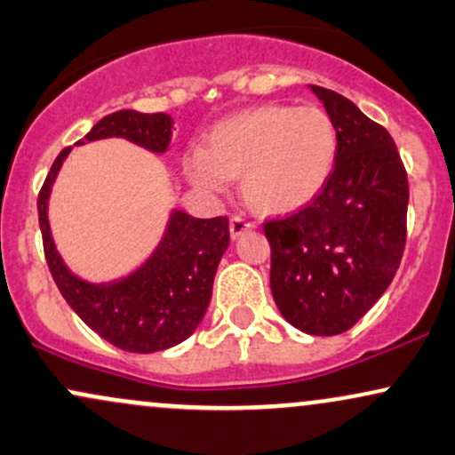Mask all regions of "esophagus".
<instances>
[{
  "mask_svg": "<svg viewBox=\"0 0 455 455\" xmlns=\"http://www.w3.org/2000/svg\"><path fill=\"white\" fill-rule=\"evenodd\" d=\"M255 228V223H251V221H247V219L244 217H232L229 219V234H232V238L236 240L238 236H243L244 232H249V229H253Z\"/></svg>",
  "mask_w": 455,
  "mask_h": 455,
  "instance_id": "1",
  "label": "esophagus"
}]
</instances>
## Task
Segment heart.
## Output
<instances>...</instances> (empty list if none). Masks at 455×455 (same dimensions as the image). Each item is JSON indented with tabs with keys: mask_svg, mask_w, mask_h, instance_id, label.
<instances>
[{
	"mask_svg": "<svg viewBox=\"0 0 455 455\" xmlns=\"http://www.w3.org/2000/svg\"><path fill=\"white\" fill-rule=\"evenodd\" d=\"M339 157L332 116L317 106L264 104L219 121L204 147L183 157L185 176L206 194H226L243 176V194L261 212L287 215L322 194Z\"/></svg>",
	"mask_w": 455,
	"mask_h": 455,
	"instance_id": "1",
	"label": "heart"
}]
</instances>
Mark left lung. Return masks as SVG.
<instances>
[{
    "instance_id": "8db88e82",
    "label": "left lung",
    "mask_w": 455,
    "mask_h": 455,
    "mask_svg": "<svg viewBox=\"0 0 455 455\" xmlns=\"http://www.w3.org/2000/svg\"><path fill=\"white\" fill-rule=\"evenodd\" d=\"M332 116L339 157L322 194L264 226L270 290L283 317L313 336L343 334L396 275L407 240L409 183L386 127L336 91L308 87Z\"/></svg>"
}]
</instances>
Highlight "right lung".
<instances>
[{
    "label": "right lung",
    "mask_w": 455,
    "mask_h": 455,
    "mask_svg": "<svg viewBox=\"0 0 455 455\" xmlns=\"http://www.w3.org/2000/svg\"><path fill=\"white\" fill-rule=\"evenodd\" d=\"M172 116L116 110L91 127L76 144L106 138L123 140L164 155L172 140ZM72 147L63 148L37 196L46 264L72 311L110 345L132 354H155L183 343L204 319L212 281L229 244L228 217L197 219L172 208L157 247L130 275L110 283H93L69 270L57 251L48 221V200L59 170Z\"/></svg>",
    "instance_id": "add662e5"
}]
</instances>
